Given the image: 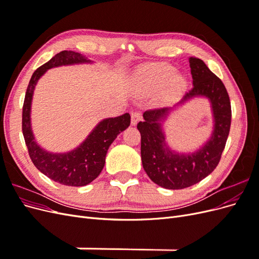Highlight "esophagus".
I'll list each match as a JSON object with an SVG mask.
<instances>
[{
  "label": "esophagus",
  "mask_w": 259,
  "mask_h": 259,
  "mask_svg": "<svg viewBox=\"0 0 259 259\" xmlns=\"http://www.w3.org/2000/svg\"><path fill=\"white\" fill-rule=\"evenodd\" d=\"M142 119V113L139 111H134L132 113V125H136L137 122Z\"/></svg>",
  "instance_id": "34e87169"
}]
</instances>
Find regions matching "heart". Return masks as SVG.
<instances>
[{
	"instance_id": "b5f03b06",
	"label": "heart",
	"mask_w": 259,
	"mask_h": 259,
	"mask_svg": "<svg viewBox=\"0 0 259 259\" xmlns=\"http://www.w3.org/2000/svg\"><path fill=\"white\" fill-rule=\"evenodd\" d=\"M175 68L168 64H155L143 69L139 82L146 92H155L163 89L169 82V90L177 92L185 85L183 76L175 75Z\"/></svg>"
}]
</instances>
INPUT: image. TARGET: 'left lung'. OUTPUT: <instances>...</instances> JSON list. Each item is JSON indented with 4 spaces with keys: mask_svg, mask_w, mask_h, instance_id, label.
Segmentation results:
<instances>
[{
    "mask_svg": "<svg viewBox=\"0 0 259 259\" xmlns=\"http://www.w3.org/2000/svg\"><path fill=\"white\" fill-rule=\"evenodd\" d=\"M192 89L182 100L197 96L207 97L213 107L215 128L204 147L192 154H178L167 148L161 130V119L168 108H155L144 113V121L137 124L142 136L140 153L144 169L152 182L166 189H184L198 184L218 165L231 125V105L224 83L204 61L189 58Z\"/></svg>",
    "mask_w": 259,
    "mask_h": 259,
    "instance_id": "1",
    "label": "left lung"
}]
</instances>
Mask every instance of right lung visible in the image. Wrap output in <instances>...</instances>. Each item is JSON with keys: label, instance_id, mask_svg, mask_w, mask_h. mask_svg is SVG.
<instances>
[{"label": "right lung", "instance_id": "obj_1", "mask_svg": "<svg viewBox=\"0 0 259 259\" xmlns=\"http://www.w3.org/2000/svg\"><path fill=\"white\" fill-rule=\"evenodd\" d=\"M80 62H90V60L79 53L62 51L38 67L31 76L22 106V134L31 161L41 173L54 182L72 187L85 186L98 177L104 168L109 147L131 123L130 113L101 121L81 146L68 153H50L36 145L30 125V108L37 80L48 69Z\"/></svg>", "mask_w": 259, "mask_h": 259}]
</instances>
